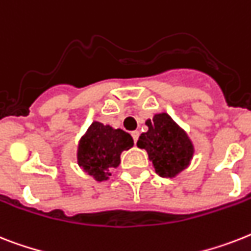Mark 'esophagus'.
<instances>
[{"mask_svg": "<svg viewBox=\"0 0 251 251\" xmlns=\"http://www.w3.org/2000/svg\"><path fill=\"white\" fill-rule=\"evenodd\" d=\"M131 136H132V139H134V142L136 143V140H138V138H139V131H131Z\"/></svg>", "mask_w": 251, "mask_h": 251, "instance_id": "esophagus-1", "label": "esophagus"}]
</instances>
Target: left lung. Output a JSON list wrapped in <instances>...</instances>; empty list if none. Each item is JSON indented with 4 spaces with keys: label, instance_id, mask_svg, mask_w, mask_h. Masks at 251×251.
Returning <instances> with one entry per match:
<instances>
[{
    "label": "left lung",
    "instance_id": "left-lung-1",
    "mask_svg": "<svg viewBox=\"0 0 251 251\" xmlns=\"http://www.w3.org/2000/svg\"><path fill=\"white\" fill-rule=\"evenodd\" d=\"M148 130L139 136L136 146L146 150L154 172L162 178H174L187 169L195 154L188 134L165 112L146 121Z\"/></svg>",
    "mask_w": 251,
    "mask_h": 251
}]
</instances>
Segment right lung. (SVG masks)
<instances>
[{"instance_id": "1", "label": "right lung", "mask_w": 251, "mask_h": 251, "mask_svg": "<svg viewBox=\"0 0 251 251\" xmlns=\"http://www.w3.org/2000/svg\"><path fill=\"white\" fill-rule=\"evenodd\" d=\"M134 146L129 132L93 121L77 146V164L97 182H105L120 165L121 153Z\"/></svg>"}]
</instances>
